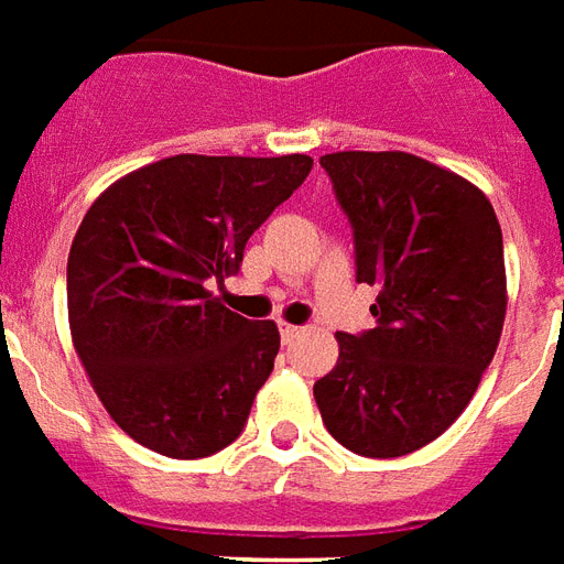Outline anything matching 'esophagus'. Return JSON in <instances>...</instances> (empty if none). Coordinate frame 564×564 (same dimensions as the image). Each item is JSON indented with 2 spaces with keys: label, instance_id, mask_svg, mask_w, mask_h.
<instances>
[{
  "label": "esophagus",
  "instance_id": "34e87169",
  "mask_svg": "<svg viewBox=\"0 0 564 564\" xmlns=\"http://www.w3.org/2000/svg\"><path fill=\"white\" fill-rule=\"evenodd\" d=\"M299 332H302L299 325L281 323V340H283V344H290V340H295V337H299Z\"/></svg>",
  "mask_w": 564,
  "mask_h": 564
}]
</instances>
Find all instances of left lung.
<instances>
[{
  "instance_id": "8db88e82",
  "label": "left lung",
  "mask_w": 564,
  "mask_h": 564,
  "mask_svg": "<svg viewBox=\"0 0 564 564\" xmlns=\"http://www.w3.org/2000/svg\"><path fill=\"white\" fill-rule=\"evenodd\" d=\"M356 245V281L377 283L373 328L337 332L316 379L328 433L361 457H403L452 427L494 361L505 323L502 229L466 178L406 152L319 158Z\"/></svg>"
}]
</instances>
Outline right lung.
I'll return each mask as SVG.
<instances>
[{"label": "right lung", "instance_id": "obj_1", "mask_svg": "<svg viewBox=\"0 0 564 564\" xmlns=\"http://www.w3.org/2000/svg\"><path fill=\"white\" fill-rule=\"evenodd\" d=\"M307 154H176L107 187L68 253V319L104 410L176 460L239 440L281 349L208 293L311 173Z\"/></svg>", "mask_w": 564, "mask_h": 564}]
</instances>
